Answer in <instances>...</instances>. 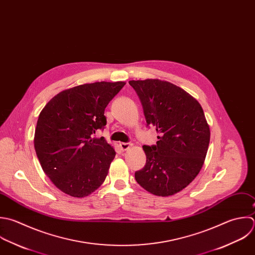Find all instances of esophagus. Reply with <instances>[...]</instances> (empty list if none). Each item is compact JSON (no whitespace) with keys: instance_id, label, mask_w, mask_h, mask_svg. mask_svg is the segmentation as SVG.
<instances>
[{"instance_id":"esophagus-1","label":"esophagus","mask_w":255,"mask_h":255,"mask_svg":"<svg viewBox=\"0 0 255 255\" xmlns=\"http://www.w3.org/2000/svg\"><path fill=\"white\" fill-rule=\"evenodd\" d=\"M119 146H120V148H121L122 151H125V150L129 149V148L132 146V144H131V143H120Z\"/></svg>"}]
</instances>
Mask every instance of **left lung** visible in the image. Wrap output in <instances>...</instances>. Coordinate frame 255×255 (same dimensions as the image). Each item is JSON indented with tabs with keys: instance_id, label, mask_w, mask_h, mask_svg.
I'll list each match as a JSON object with an SVG mask.
<instances>
[{
	"instance_id": "left-lung-1",
	"label": "left lung",
	"mask_w": 255,
	"mask_h": 255,
	"mask_svg": "<svg viewBox=\"0 0 255 255\" xmlns=\"http://www.w3.org/2000/svg\"><path fill=\"white\" fill-rule=\"evenodd\" d=\"M159 141L144 145L146 165L135 172L137 183L149 193L168 197L185 189L200 173L211 132L201 104L181 87L160 79L130 80Z\"/></svg>"
}]
</instances>
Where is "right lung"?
I'll list each match as a JSON object with an SVG mask.
<instances>
[{
	"instance_id": "right-lung-1",
	"label": "right lung",
	"mask_w": 255,
	"mask_h": 255,
	"mask_svg": "<svg viewBox=\"0 0 255 255\" xmlns=\"http://www.w3.org/2000/svg\"><path fill=\"white\" fill-rule=\"evenodd\" d=\"M125 85L123 81L94 82L59 92L41 110L34 133L40 166L64 194L83 198L97 190L116 153L104 137V111Z\"/></svg>"
}]
</instances>
